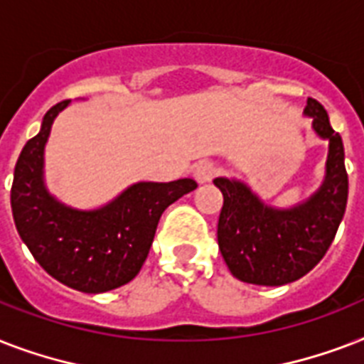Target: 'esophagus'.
<instances>
[{"label":"esophagus","instance_id":"esophagus-1","mask_svg":"<svg viewBox=\"0 0 364 364\" xmlns=\"http://www.w3.org/2000/svg\"><path fill=\"white\" fill-rule=\"evenodd\" d=\"M193 173L194 179L198 183H208L217 176V166L210 162V160H200L198 164L194 166Z\"/></svg>","mask_w":364,"mask_h":364}]
</instances>
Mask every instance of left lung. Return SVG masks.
I'll return each mask as SVG.
<instances>
[{"label":"left lung","instance_id":"1","mask_svg":"<svg viewBox=\"0 0 364 364\" xmlns=\"http://www.w3.org/2000/svg\"><path fill=\"white\" fill-rule=\"evenodd\" d=\"M304 115L321 139H328L325 179L310 198L293 208L264 204L242 181L217 177L223 210L217 242L228 270L240 282L277 287L306 276L331 247L348 204L344 143L317 100L308 98Z\"/></svg>","mask_w":364,"mask_h":364}]
</instances>
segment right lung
I'll use <instances>...</instances> for the list:
<instances>
[{
	"mask_svg": "<svg viewBox=\"0 0 364 364\" xmlns=\"http://www.w3.org/2000/svg\"><path fill=\"white\" fill-rule=\"evenodd\" d=\"M70 100L43 117L41 130L26 143L14 166L11 208L16 230L33 259L54 279L81 293H105L132 282L141 270L160 215L194 179L141 181L98 210L62 204L45 187V145L53 122Z\"/></svg>",
	"mask_w": 364,
	"mask_h": 364,
	"instance_id": "add662e5",
	"label": "right lung"
}]
</instances>
